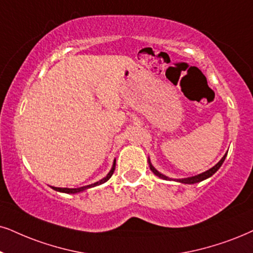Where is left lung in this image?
<instances>
[{
  "mask_svg": "<svg viewBox=\"0 0 253 253\" xmlns=\"http://www.w3.org/2000/svg\"><path fill=\"white\" fill-rule=\"evenodd\" d=\"M225 156H226V154H225L224 156H223L222 159H220V161L218 162V164H217L216 166H213L212 168H210L209 170L204 171V172H202V174H200V175H196V176H193V177H188V178H181V180H177V181H178V182H181V183H185V184H193V183H197V182H201V181L206 180V178H208V177L212 176V175L215 174V172H216L217 170H218L220 166L223 165V162H224V160H225ZM149 167H150V170H152L153 172H154V174L156 175V176H159V177L164 178V180H169V178H168L167 176H165V175H162L161 172H159L158 170H156V169H155L154 167H153L152 165H150V162H149Z\"/></svg>",
  "mask_w": 253,
  "mask_h": 253,
  "instance_id": "1",
  "label": "left lung"
}]
</instances>
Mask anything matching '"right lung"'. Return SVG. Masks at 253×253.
Instances as JSON below:
<instances>
[{
    "label": "right lung",
    "instance_id": "obj_1",
    "mask_svg": "<svg viewBox=\"0 0 253 253\" xmlns=\"http://www.w3.org/2000/svg\"><path fill=\"white\" fill-rule=\"evenodd\" d=\"M114 169H116V161H114L113 167H112L111 171L107 174V176L104 177L103 180L95 182V183H93V184L85 185V187H81V188H73V189H70V188H57V187H52V189L56 190V191H60V193H66V194H76V193H79V191H84V190L87 189V188H92V187H95V185L103 184V183H105V182H106V181L110 180V177L112 176V175H113Z\"/></svg>",
    "mask_w": 253,
    "mask_h": 253
}]
</instances>
